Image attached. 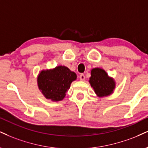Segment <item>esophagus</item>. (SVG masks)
Wrapping results in <instances>:
<instances>
[{"mask_svg": "<svg viewBox=\"0 0 148 148\" xmlns=\"http://www.w3.org/2000/svg\"><path fill=\"white\" fill-rule=\"evenodd\" d=\"M80 80H81V81H85V75L84 74H81V75H80Z\"/></svg>", "mask_w": 148, "mask_h": 148, "instance_id": "1", "label": "esophagus"}]
</instances>
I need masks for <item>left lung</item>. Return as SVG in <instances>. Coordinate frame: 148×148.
Listing matches in <instances>:
<instances>
[{
	"label": "left lung",
	"instance_id": "8db88e82",
	"mask_svg": "<svg viewBox=\"0 0 148 148\" xmlns=\"http://www.w3.org/2000/svg\"><path fill=\"white\" fill-rule=\"evenodd\" d=\"M89 82L99 97H107L112 94L116 86L114 80L110 77L106 71L101 68L92 69Z\"/></svg>",
	"mask_w": 148,
	"mask_h": 148
}]
</instances>
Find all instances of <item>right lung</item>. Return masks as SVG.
<instances>
[{"label": "right lung", "mask_w": 148, "mask_h": 148, "mask_svg": "<svg viewBox=\"0 0 148 148\" xmlns=\"http://www.w3.org/2000/svg\"><path fill=\"white\" fill-rule=\"evenodd\" d=\"M76 74L65 66L42 70L37 77L38 87L47 99L52 101H62L70 88Z\"/></svg>", "instance_id": "add662e5"}]
</instances>
